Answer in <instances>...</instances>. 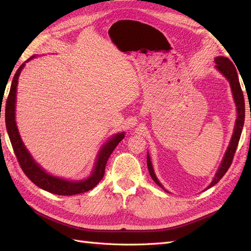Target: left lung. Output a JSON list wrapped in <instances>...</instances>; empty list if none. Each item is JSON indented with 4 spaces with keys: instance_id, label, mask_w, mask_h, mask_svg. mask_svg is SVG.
Listing matches in <instances>:
<instances>
[{
    "instance_id": "left-lung-1",
    "label": "left lung",
    "mask_w": 251,
    "mask_h": 251,
    "mask_svg": "<svg viewBox=\"0 0 251 251\" xmlns=\"http://www.w3.org/2000/svg\"><path fill=\"white\" fill-rule=\"evenodd\" d=\"M215 63H216V68L221 72L224 76L227 78V80L229 81L230 87H231V91H232V95H233V100L235 102V105H237V112H238V117L237 120H235V126H234V130H233V134L231 140L229 142V146L227 148L225 155L223 157V160L220 164V168L218 170V172L216 173L215 178L212 179V181L210 182V184L207 186V188H210L211 186L216 185L218 182L222 179V177L226 174V172L228 171V169L230 168L232 159L235 153V150H237V147L239 144V140L241 137V133L243 130V126H244V119H245V101H244V95H243L242 89L240 86V81H239V77H238V73H237V69H235L234 65L232 64L231 60L227 57L224 56H218L215 58ZM147 163H148V169L150 172V175L151 179L155 181V183L157 185L160 186L161 188H163L165 192H168L166 189L162 186V184L160 182L158 181L156 175L154 173L153 170V165H151V158L148 154L147 156ZM206 188V189H207Z\"/></svg>"
}]
</instances>
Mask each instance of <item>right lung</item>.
Returning a JSON list of instances; mask_svg holds the SVG:
<instances>
[{
    "label": "right lung",
    "instance_id": "1",
    "mask_svg": "<svg viewBox=\"0 0 251 251\" xmlns=\"http://www.w3.org/2000/svg\"><path fill=\"white\" fill-rule=\"evenodd\" d=\"M33 57L34 56H31L28 60ZM24 66L25 64L21 65L16 74H14L5 108V121L7 132H8L10 142L12 144L14 154L17 156L21 169L35 185L44 189V191H47L52 194L60 196H72L90 191V189H92L100 183V181L102 179L108 159L113 153V151L118 146V143L125 138V133L114 135L112 138H110V140L107 141V143H104V146H102L100 153H98L93 172L87 179L80 181H71L51 176V175L45 172L41 166L33 160V158L30 155V153L27 151L24 143H23L21 139V136L19 134L16 124V113H14V111H16L18 79Z\"/></svg>",
    "mask_w": 251,
    "mask_h": 251
}]
</instances>
